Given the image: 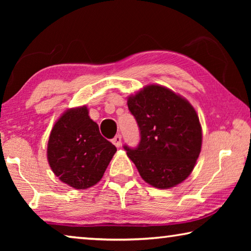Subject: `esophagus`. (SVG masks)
<instances>
[{
  "instance_id": "obj_1",
  "label": "esophagus",
  "mask_w": 251,
  "mask_h": 251,
  "mask_svg": "<svg viewBox=\"0 0 251 251\" xmlns=\"http://www.w3.org/2000/svg\"><path fill=\"white\" fill-rule=\"evenodd\" d=\"M112 142H113V144L116 147H120L122 145V136L121 135H116L115 137L112 139Z\"/></svg>"
}]
</instances>
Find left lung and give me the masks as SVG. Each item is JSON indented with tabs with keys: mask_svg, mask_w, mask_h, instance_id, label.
Instances as JSON below:
<instances>
[{
	"mask_svg": "<svg viewBox=\"0 0 251 251\" xmlns=\"http://www.w3.org/2000/svg\"><path fill=\"white\" fill-rule=\"evenodd\" d=\"M137 121L141 142L124 146L127 156L148 184L175 187L190 175L201 151V126L196 110L184 97L161 85H147L127 100Z\"/></svg>",
	"mask_w": 251,
	"mask_h": 251,
	"instance_id": "left-lung-1",
	"label": "left lung"
}]
</instances>
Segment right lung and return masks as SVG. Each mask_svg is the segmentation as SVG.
Masks as SVG:
<instances>
[{"label": "right lung", "instance_id": "1", "mask_svg": "<svg viewBox=\"0 0 251 251\" xmlns=\"http://www.w3.org/2000/svg\"><path fill=\"white\" fill-rule=\"evenodd\" d=\"M116 151L100 135L84 105L67 109L54 124L48 160L59 180L75 189H86L101 179Z\"/></svg>", "mask_w": 251, "mask_h": 251}]
</instances>
